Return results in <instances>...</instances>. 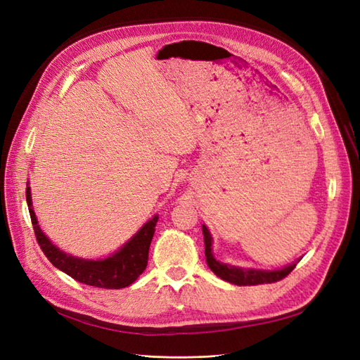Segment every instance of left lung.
<instances>
[{"instance_id":"8db88e82","label":"left lung","mask_w":360,"mask_h":360,"mask_svg":"<svg viewBox=\"0 0 360 360\" xmlns=\"http://www.w3.org/2000/svg\"><path fill=\"white\" fill-rule=\"evenodd\" d=\"M202 235H204V245H206L204 252H206V262L209 268L219 278L226 280L233 285L251 286V285L274 283V281L285 278L297 265L295 262V264H290L280 269H255V268H240V266H233L229 264H222V262L217 260L215 256H213V251H212L213 239L209 229L204 224H202Z\"/></svg>"}]
</instances>
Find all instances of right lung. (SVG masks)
Returning <instances> with one entry per match:
<instances>
[{
	"instance_id": "right-lung-1",
	"label": "right lung",
	"mask_w": 360,
	"mask_h": 360,
	"mask_svg": "<svg viewBox=\"0 0 360 360\" xmlns=\"http://www.w3.org/2000/svg\"><path fill=\"white\" fill-rule=\"evenodd\" d=\"M25 195L37 244L41 245L44 255L57 269L63 271L65 274L72 277L74 280L95 288L121 289L130 286L143 273V269L147 268L148 250L154 236V230H156L159 215H154L148 222H145L138 233H134L113 255L104 259H83L68 255L59 247H56L48 239L42 229L39 227L36 213L33 210L32 191L28 183Z\"/></svg>"
}]
</instances>
